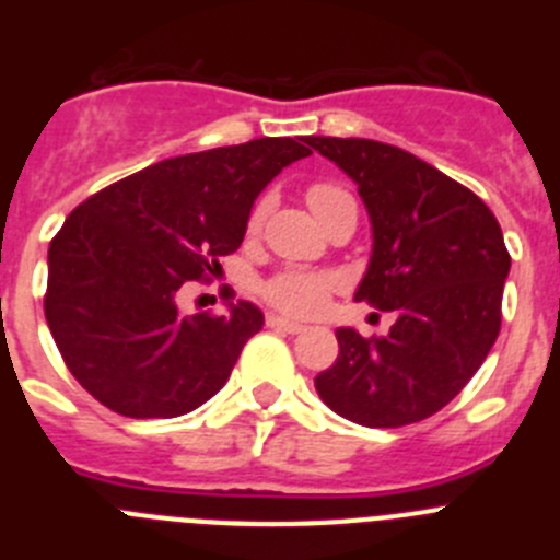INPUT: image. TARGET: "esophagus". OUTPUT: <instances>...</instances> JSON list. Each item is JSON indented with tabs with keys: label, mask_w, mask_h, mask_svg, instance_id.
Masks as SVG:
<instances>
[{
	"label": "esophagus",
	"mask_w": 560,
	"mask_h": 560,
	"mask_svg": "<svg viewBox=\"0 0 560 560\" xmlns=\"http://www.w3.org/2000/svg\"><path fill=\"white\" fill-rule=\"evenodd\" d=\"M266 325H269L271 330H283V334H303L305 330V325L291 323V319H285V316H277V314H271L269 319H266Z\"/></svg>",
	"instance_id": "34e87169"
}]
</instances>
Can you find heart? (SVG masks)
Segmentation results:
<instances>
[{
  "mask_svg": "<svg viewBox=\"0 0 560 560\" xmlns=\"http://www.w3.org/2000/svg\"><path fill=\"white\" fill-rule=\"evenodd\" d=\"M345 196H350V192L341 190L339 185H328V182L308 187V205L316 215H323L334 201L345 199ZM264 219L266 201H257L249 215V232L260 230ZM336 289H339V277L328 275V271H280L264 283V296L285 314L314 316L325 308L328 296Z\"/></svg>",
  "mask_w": 560,
  "mask_h": 560,
  "instance_id": "heart-1",
  "label": "heart"
}]
</instances>
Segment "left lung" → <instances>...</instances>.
<instances>
[{
  "instance_id": "left-lung-1",
  "label": "left lung",
  "mask_w": 560,
  "mask_h": 560,
  "mask_svg": "<svg viewBox=\"0 0 560 560\" xmlns=\"http://www.w3.org/2000/svg\"><path fill=\"white\" fill-rule=\"evenodd\" d=\"M359 185L373 257L355 300L393 311L387 336L339 328L334 368L314 378L341 418L398 429L440 412L482 368L502 325L511 255L477 192L404 148L308 137Z\"/></svg>"
}]
</instances>
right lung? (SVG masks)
Segmentation results:
<instances>
[{
	"label": "right lung",
	"mask_w": 560,
	"mask_h": 560,
	"mask_svg": "<svg viewBox=\"0 0 560 560\" xmlns=\"http://www.w3.org/2000/svg\"><path fill=\"white\" fill-rule=\"evenodd\" d=\"M308 137L162 160L89 196L49 244L44 316L69 373L126 418H176L219 393L264 328L252 303L185 316L176 296L221 269L255 199Z\"/></svg>",
	"instance_id": "right-lung-1"
}]
</instances>
